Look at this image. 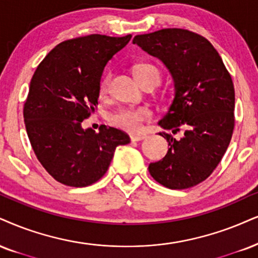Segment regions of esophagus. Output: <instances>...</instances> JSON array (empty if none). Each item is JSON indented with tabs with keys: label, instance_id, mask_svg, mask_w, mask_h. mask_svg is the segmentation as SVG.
<instances>
[{
	"label": "esophagus",
	"instance_id": "34e87169",
	"mask_svg": "<svg viewBox=\"0 0 258 258\" xmlns=\"http://www.w3.org/2000/svg\"><path fill=\"white\" fill-rule=\"evenodd\" d=\"M145 138H146V135H142V134H132V135H130V140H132L133 142L141 141V140H144Z\"/></svg>",
	"mask_w": 258,
	"mask_h": 258
}]
</instances>
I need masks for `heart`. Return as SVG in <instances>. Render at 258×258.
Instances as JSON below:
<instances>
[{
  "mask_svg": "<svg viewBox=\"0 0 258 258\" xmlns=\"http://www.w3.org/2000/svg\"><path fill=\"white\" fill-rule=\"evenodd\" d=\"M135 76L140 84L151 78V76H158L160 81V72L157 67L149 63H141L138 64L134 69ZM111 81V75H105L100 80L99 92L100 94H105L109 90V85ZM149 117V111L145 107H122V109L116 110L109 116V120L117 128L124 130H138L141 126L142 122Z\"/></svg>",
  "mask_w": 258,
  "mask_h": 258,
  "instance_id": "heart-1",
  "label": "heart"
}]
</instances>
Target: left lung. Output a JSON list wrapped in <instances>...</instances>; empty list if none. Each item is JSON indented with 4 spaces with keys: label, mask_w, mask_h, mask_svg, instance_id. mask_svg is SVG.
I'll return each mask as SVG.
<instances>
[{
    "label": "left lung",
    "mask_w": 258,
    "mask_h": 258,
    "mask_svg": "<svg viewBox=\"0 0 258 258\" xmlns=\"http://www.w3.org/2000/svg\"><path fill=\"white\" fill-rule=\"evenodd\" d=\"M136 44L170 73L173 100L158 124L167 153L149 173L168 189H187L211 176L230 145L234 126V87L230 73L205 37L182 28L135 36ZM184 129L179 140L172 135ZM171 130L172 135L169 133Z\"/></svg>",
    "instance_id": "1"
}]
</instances>
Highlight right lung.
I'll return each mask as SVG.
<instances>
[{
	"label": "right lung",
	"instance_id": "add662e5",
	"mask_svg": "<svg viewBox=\"0 0 258 258\" xmlns=\"http://www.w3.org/2000/svg\"><path fill=\"white\" fill-rule=\"evenodd\" d=\"M132 34H101L62 41L34 72L24 106V120L34 154L57 182L87 186L104 176L117 146L128 145L122 130L101 124L84 129L99 98L105 66Z\"/></svg>",
	"mask_w": 258,
	"mask_h": 258
}]
</instances>
